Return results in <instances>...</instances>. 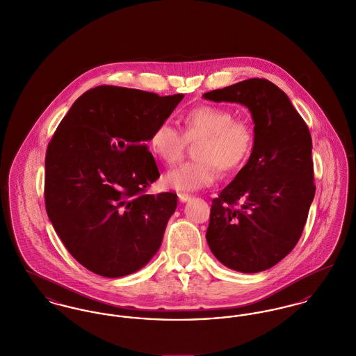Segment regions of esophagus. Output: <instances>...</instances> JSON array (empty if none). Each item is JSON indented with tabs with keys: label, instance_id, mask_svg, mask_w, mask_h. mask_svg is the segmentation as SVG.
Instances as JSON below:
<instances>
[{
	"label": "esophagus",
	"instance_id": "obj_1",
	"mask_svg": "<svg viewBox=\"0 0 356 356\" xmlns=\"http://www.w3.org/2000/svg\"><path fill=\"white\" fill-rule=\"evenodd\" d=\"M178 198H179L181 202H188L190 198H191V195L186 194V193H178Z\"/></svg>",
	"mask_w": 356,
	"mask_h": 356
}]
</instances>
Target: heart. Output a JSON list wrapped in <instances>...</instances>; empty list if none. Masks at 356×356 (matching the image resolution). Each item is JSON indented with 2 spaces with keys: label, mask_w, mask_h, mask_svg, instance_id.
Here are the masks:
<instances>
[{
  "label": "heart",
  "mask_w": 356,
  "mask_h": 356,
  "mask_svg": "<svg viewBox=\"0 0 356 356\" xmlns=\"http://www.w3.org/2000/svg\"><path fill=\"white\" fill-rule=\"evenodd\" d=\"M182 134L167 122L154 128L148 138L152 155L165 165L175 163L186 142L197 143L195 161L171 168L163 182L170 189L193 191L209 186L217 177V167L224 172H232L250 158L255 134L244 120L221 106L201 105L190 109L181 121Z\"/></svg>",
  "instance_id": "1"
}]
</instances>
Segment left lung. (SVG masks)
Wrapping results in <instances>:
<instances>
[{
  "label": "left lung",
  "instance_id": "8db88e82",
  "mask_svg": "<svg viewBox=\"0 0 356 356\" xmlns=\"http://www.w3.org/2000/svg\"><path fill=\"white\" fill-rule=\"evenodd\" d=\"M202 97L247 106L255 124L248 162L212 201L207 241L224 266L264 271L296 247L314 198L308 125L289 97L263 78Z\"/></svg>",
  "mask_w": 356,
  "mask_h": 356
}]
</instances>
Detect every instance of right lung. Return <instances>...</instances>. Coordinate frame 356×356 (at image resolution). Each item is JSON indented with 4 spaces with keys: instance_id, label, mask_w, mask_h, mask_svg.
Here are the masks:
<instances>
[{
    "instance_id": "obj_1",
    "label": "right lung",
    "mask_w": 356,
    "mask_h": 356,
    "mask_svg": "<svg viewBox=\"0 0 356 356\" xmlns=\"http://www.w3.org/2000/svg\"><path fill=\"white\" fill-rule=\"evenodd\" d=\"M182 98L97 86L48 143V218L75 261L101 277L136 273L162 244L177 194H145L161 175L147 142Z\"/></svg>"
}]
</instances>
